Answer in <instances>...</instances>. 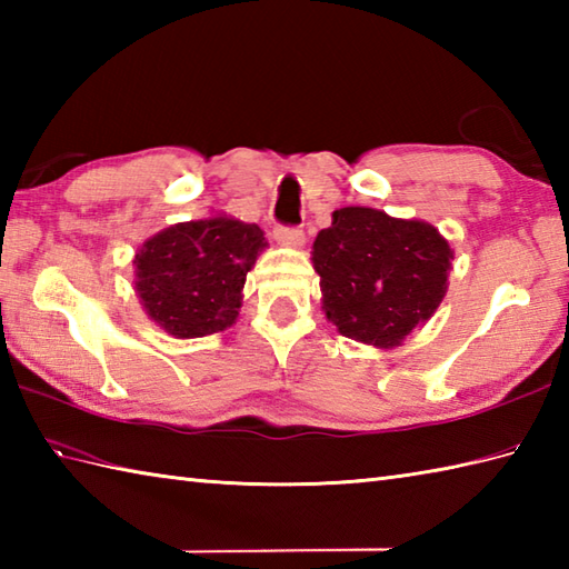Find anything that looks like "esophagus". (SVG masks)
Segmentation results:
<instances>
[{"instance_id": "obj_1", "label": "esophagus", "mask_w": 569, "mask_h": 569, "mask_svg": "<svg viewBox=\"0 0 569 569\" xmlns=\"http://www.w3.org/2000/svg\"><path fill=\"white\" fill-rule=\"evenodd\" d=\"M273 237H276L278 244H283V247L300 249L306 244V232L300 227H276Z\"/></svg>"}]
</instances>
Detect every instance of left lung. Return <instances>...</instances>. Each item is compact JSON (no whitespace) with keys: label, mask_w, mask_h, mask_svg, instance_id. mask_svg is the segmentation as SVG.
I'll list each match as a JSON object with an SVG mask.
<instances>
[{"label":"left lung","mask_w":569,"mask_h":569,"mask_svg":"<svg viewBox=\"0 0 569 569\" xmlns=\"http://www.w3.org/2000/svg\"><path fill=\"white\" fill-rule=\"evenodd\" d=\"M455 253L428 222L342 208L312 241L322 310L349 340L391 349L432 318Z\"/></svg>","instance_id":"1"}]
</instances>
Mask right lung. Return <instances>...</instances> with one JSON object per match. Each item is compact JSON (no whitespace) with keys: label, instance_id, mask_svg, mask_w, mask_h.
Listing matches in <instances>:
<instances>
[{"label":"right lung","instance_id":"1","mask_svg":"<svg viewBox=\"0 0 569 569\" xmlns=\"http://www.w3.org/2000/svg\"><path fill=\"white\" fill-rule=\"evenodd\" d=\"M263 249L257 224L227 214L166 227L134 257L141 306L178 340L232 328L247 273Z\"/></svg>","mask_w":569,"mask_h":569}]
</instances>
